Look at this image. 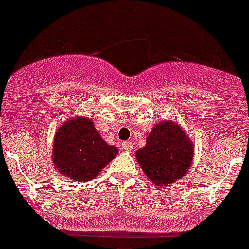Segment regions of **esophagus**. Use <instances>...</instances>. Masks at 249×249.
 Instances as JSON below:
<instances>
[{"mask_svg":"<svg viewBox=\"0 0 249 249\" xmlns=\"http://www.w3.org/2000/svg\"><path fill=\"white\" fill-rule=\"evenodd\" d=\"M122 147H123V149H125V151H127V152L132 151V143H131V142H130V141L123 142Z\"/></svg>","mask_w":249,"mask_h":249,"instance_id":"1","label":"esophagus"}]
</instances>
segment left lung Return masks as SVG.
I'll return each instance as SVG.
<instances>
[{
  "label": "left lung",
  "mask_w": 249,
  "mask_h": 249,
  "mask_svg": "<svg viewBox=\"0 0 249 249\" xmlns=\"http://www.w3.org/2000/svg\"><path fill=\"white\" fill-rule=\"evenodd\" d=\"M194 142L181 125L164 120L154 125L146 146L135 156L149 181L157 186H170L185 178L194 160Z\"/></svg>",
  "instance_id": "1"
}]
</instances>
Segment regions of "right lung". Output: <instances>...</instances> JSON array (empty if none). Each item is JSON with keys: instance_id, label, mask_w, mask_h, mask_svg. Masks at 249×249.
<instances>
[{"instance_id": "1", "label": "right lung", "mask_w": 249, "mask_h": 249, "mask_svg": "<svg viewBox=\"0 0 249 249\" xmlns=\"http://www.w3.org/2000/svg\"><path fill=\"white\" fill-rule=\"evenodd\" d=\"M118 148L98 134L93 120L73 117L53 139L52 161L58 173L74 181H90L117 157Z\"/></svg>"}]
</instances>
